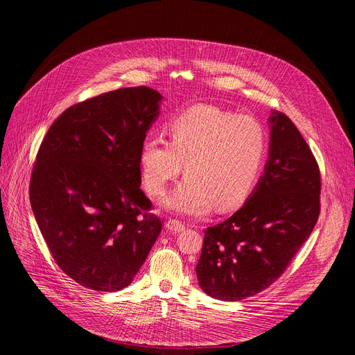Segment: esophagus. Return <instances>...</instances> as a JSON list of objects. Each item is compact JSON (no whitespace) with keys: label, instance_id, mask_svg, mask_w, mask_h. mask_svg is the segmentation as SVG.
<instances>
[{"label":"esophagus","instance_id":"1","mask_svg":"<svg viewBox=\"0 0 355 355\" xmlns=\"http://www.w3.org/2000/svg\"><path fill=\"white\" fill-rule=\"evenodd\" d=\"M165 227L173 232V233H180L185 229V226L182 225V223L180 220H175V218H168L166 223H165Z\"/></svg>","mask_w":355,"mask_h":355}]
</instances>
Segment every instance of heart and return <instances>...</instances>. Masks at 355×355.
<instances>
[{"label":"heart","mask_w":355,"mask_h":355,"mask_svg":"<svg viewBox=\"0 0 355 355\" xmlns=\"http://www.w3.org/2000/svg\"><path fill=\"white\" fill-rule=\"evenodd\" d=\"M170 142L146 138L139 149L145 189L161 196L185 164V177L164 201L173 211L201 217L213 206H239L256 185L268 154L266 129L252 116L197 105L177 115Z\"/></svg>","instance_id":"b5f03b06"}]
</instances>
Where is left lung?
Masks as SVG:
<instances>
[{
  "label": "left lung",
  "instance_id": "8db88e82",
  "mask_svg": "<svg viewBox=\"0 0 355 355\" xmlns=\"http://www.w3.org/2000/svg\"><path fill=\"white\" fill-rule=\"evenodd\" d=\"M269 159L232 217L204 230L198 284L220 301H241L281 276L320 217L321 174L311 148L282 112H272Z\"/></svg>",
  "mask_w": 355,
  "mask_h": 355
}]
</instances>
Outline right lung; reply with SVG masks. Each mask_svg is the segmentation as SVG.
<instances>
[{
	"instance_id": "add662e5",
	"label": "right lung",
	"mask_w": 355,
	"mask_h": 355,
	"mask_svg": "<svg viewBox=\"0 0 355 355\" xmlns=\"http://www.w3.org/2000/svg\"><path fill=\"white\" fill-rule=\"evenodd\" d=\"M161 99L138 86L73 105L37 153L30 180L35 221L55 263L85 288H126L161 233L139 187V149Z\"/></svg>"
}]
</instances>
